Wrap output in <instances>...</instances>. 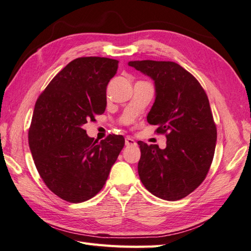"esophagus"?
I'll return each mask as SVG.
<instances>
[{
	"mask_svg": "<svg viewBox=\"0 0 251 251\" xmlns=\"http://www.w3.org/2000/svg\"><path fill=\"white\" fill-rule=\"evenodd\" d=\"M134 145H136V142L133 140V138L131 137L126 138V146H134Z\"/></svg>",
	"mask_w": 251,
	"mask_h": 251,
	"instance_id": "obj_1",
	"label": "esophagus"
}]
</instances>
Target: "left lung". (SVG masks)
<instances>
[{
    "label": "left lung",
    "instance_id": "8db88e82",
    "mask_svg": "<svg viewBox=\"0 0 251 251\" xmlns=\"http://www.w3.org/2000/svg\"><path fill=\"white\" fill-rule=\"evenodd\" d=\"M154 83V102L147 121L166 133V147L137 142L138 175L145 188L166 201L187 197L201 185L214 158L217 130L208 98L200 82L171 61L127 63Z\"/></svg>",
    "mask_w": 251,
    "mask_h": 251
}]
</instances>
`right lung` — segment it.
<instances>
[{
	"label": "right lung",
	"instance_id": "obj_1",
	"mask_svg": "<svg viewBox=\"0 0 251 251\" xmlns=\"http://www.w3.org/2000/svg\"><path fill=\"white\" fill-rule=\"evenodd\" d=\"M117 70L114 59H75L36 101L29 130L33 160L46 186L68 202H85L99 193L125 146L121 135L97 142L83 130L105 111L106 87Z\"/></svg>",
	"mask_w": 251,
	"mask_h": 251
}]
</instances>
